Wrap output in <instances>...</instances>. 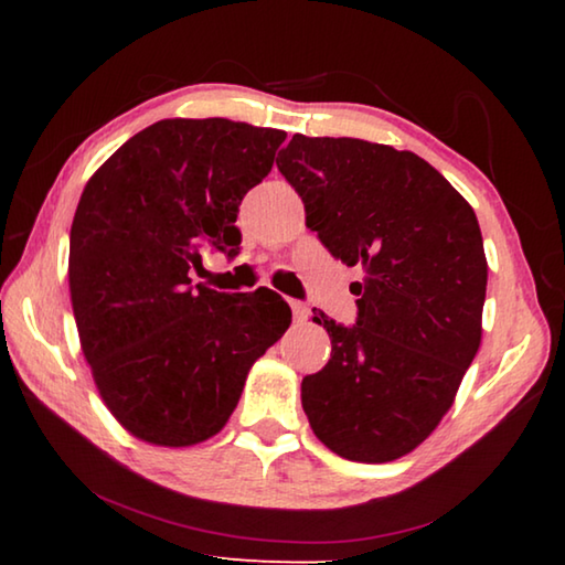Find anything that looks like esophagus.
Returning a JSON list of instances; mask_svg holds the SVG:
<instances>
[{
    "instance_id": "34e87169",
    "label": "esophagus",
    "mask_w": 565,
    "mask_h": 565,
    "mask_svg": "<svg viewBox=\"0 0 565 565\" xmlns=\"http://www.w3.org/2000/svg\"><path fill=\"white\" fill-rule=\"evenodd\" d=\"M291 303V311H294V319L296 321H306V319H309V306H306L303 301H289Z\"/></svg>"
}]
</instances>
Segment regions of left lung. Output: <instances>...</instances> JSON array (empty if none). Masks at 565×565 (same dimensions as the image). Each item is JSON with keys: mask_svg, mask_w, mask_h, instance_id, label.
I'll list each match as a JSON object with an SVG mask.
<instances>
[{"mask_svg": "<svg viewBox=\"0 0 565 565\" xmlns=\"http://www.w3.org/2000/svg\"><path fill=\"white\" fill-rule=\"evenodd\" d=\"M276 167L299 191L306 226L363 269L351 284L356 323L313 313L331 359L303 376L301 406L333 454L394 461L451 408L481 343L489 266L478 218L428 161L386 145L294 134Z\"/></svg>", "mask_w": 565, "mask_h": 565, "instance_id": "8db88e82", "label": "left lung"}]
</instances>
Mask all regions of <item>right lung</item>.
<instances>
[{
	"label": "right lung",
	"instance_id": "1",
	"mask_svg": "<svg viewBox=\"0 0 565 565\" xmlns=\"http://www.w3.org/2000/svg\"><path fill=\"white\" fill-rule=\"evenodd\" d=\"M286 131L232 119H164L89 179L70 234V291L104 404L137 438L191 446L222 431L252 363L289 329L271 289L191 284L202 248L234 259L238 204Z\"/></svg>",
	"mask_w": 565,
	"mask_h": 565
}]
</instances>
